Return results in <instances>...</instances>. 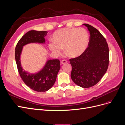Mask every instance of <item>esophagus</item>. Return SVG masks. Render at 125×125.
<instances>
[{
  "instance_id": "obj_1",
  "label": "esophagus",
  "mask_w": 125,
  "mask_h": 125,
  "mask_svg": "<svg viewBox=\"0 0 125 125\" xmlns=\"http://www.w3.org/2000/svg\"><path fill=\"white\" fill-rule=\"evenodd\" d=\"M67 62V60H66L65 59H63V60H62L61 64H65V63H66Z\"/></svg>"
}]
</instances>
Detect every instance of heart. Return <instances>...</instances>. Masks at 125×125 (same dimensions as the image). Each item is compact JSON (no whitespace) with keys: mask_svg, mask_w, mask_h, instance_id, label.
<instances>
[{"mask_svg":"<svg viewBox=\"0 0 125 125\" xmlns=\"http://www.w3.org/2000/svg\"><path fill=\"white\" fill-rule=\"evenodd\" d=\"M53 43L48 44L51 51L56 55L62 53L65 48L66 53L71 57H77L82 54L88 47V33L83 28L60 29L53 34Z\"/></svg>","mask_w":125,"mask_h":125,"instance_id":"obj_1","label":"heart"}]
</instances>
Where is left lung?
Instances as JSON below:
<instances>
[{"mask_svg":"<svg viewBox=\"0 0 125 125\" xmlns=\"http://www.w3.org/2000/svg\"><path fill=\"white\" fill-rule=\"evenodd\" d=\"M90 33L88 47L77 57L69 59L72 66L71 78L75 84L88 88L100 81L109 64V49L104 37L88 24H83Z\"/></svg>","mask_w":125,"mask_h":125,"instance_id":"8db88e82","label":"left lung"}]
</instances>
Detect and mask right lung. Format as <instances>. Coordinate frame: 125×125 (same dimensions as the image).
Returning a JSON list of instances; mask_svg holds the SVG:
<instances>
[{
	"instance_id": "1",
	"label": "right lung",
	"mask_w": 125,
	"mask_h": 125,
	"mask_svg": "<svg viewBox=\"0 0 125 125\" xmlns=\"http://www.w3.org/2000/svg\"><path fill=\"white\" fill-rule=\"evenodd\" d=\"M47 32L35 30L28 32L19 41L15 50V59L21 78L26 85L37 92H46L53 86L60 69V61L59 59L48 60L43 68L38 73H30L22 68L20 56L24 45L33 43H45L44 37Z\"/></svg>"
}]
</instances>
